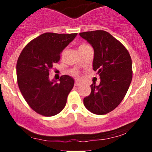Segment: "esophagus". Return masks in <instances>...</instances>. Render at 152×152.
<instances>
[{"instance_id":"34e87169","label":"esophagus","mask_w":152,"mask_h":152,"mask_svg":"<svg viewBox=\"0 0 152 152\" xmlns=\"http://www.w3.org/2000/svg\"><path fill=\"white\" fill-rule=\"evenodd\" d=\"M80 82H79V81H76V82H75V86H76V87H78V86H79L80 85Z\"/></svg>"}]
</instances>
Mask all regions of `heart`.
<instances>
[{
  "mask_svg": "<svg viewBox=\"0 0 152 152\" xmlns=\"http://www.w3.org/2000/svg\"><path fill=\"white\" fill-rule=\"evenodd\" d=\"M87 46H88V45H86V44H82V45H79V49L84 48H85V47H87ZM72 75H73V76H79V74H78V72H76V71H73V72H72Z\"/></svg>",
  "mask_w": 152,
  "mask_h": 152,
  "instance_id": "b5f03b06",
  "label": "heart"
}]
</instances>
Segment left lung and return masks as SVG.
<instances>
[{"mask_svg":"<svg viewBox=\"0 0 152 152\" xmlns=\"http://www.w3.org/2000/svg\"><path fill=\"white\" fill-rule=\"evenodd\" d=\"M94 49L93 70L101 82H93L91 93L84 99V104L91 113L105 115L116 108L126 94L132 79V59L121 42L103 30L79 33Z\"/></svg>","mask_w":152,"mask_h":152,"instance_id":"8db88e82","label":"left lung"}]
</instances>
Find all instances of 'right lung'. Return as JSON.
I'll return each mask as SVG.
<instances>
[{
	"instance_id": "1",
	"label": "right lung",
	"mask_w": 152,
	"mask_h": 152,
	"mask_svg": "<svg viewBox=\"0 0 152 152\" xmlns=\"http://www.w3.org/2000/svg\"><path fill=\"white\" fill-rule=\"evenodd\" d=\"M77 34H42L28 42L18 57L17 78L20 90L31 108L42 115L60 113L74 85L64 75L59 82L49 79V71L60 59V53Z\"/></svg>"
}]
</instances>
